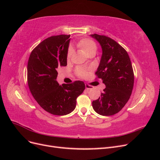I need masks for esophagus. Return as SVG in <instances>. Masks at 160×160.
Returning <instances> with one entry per match:
<instances>
[{"label":"esophagus","instance_id":"34e87169","mask_svg":"<svg viewBox=\"0 0 160 160\" xmlns=\"http://www.w3.org/2000/svg\"><path fill=\"white\" fill-rule=\"evenodd\" d=\"M85 88H86L87 89H93V87H92L91 85H89V84L86 83V84H85Z\"/></svg>","mask_w":160,"mask_h":160}]
</instances>
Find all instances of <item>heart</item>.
<instances>
[{
	"instance_id": "1",
	"label": "heart",
	"mask_w": 160,
	"mask_h": 160,
	"mask_svg": "<svg viewBox=\"0 0 160 160\" xmlns=\"http://www.w3.org/2000/svg\"><path fill=\"white\" fill-rule=\"evenodd\" d=\"M77 45L79 48H80L87 55H89L91 52H95L97 50L96 43L93 40L90 39V38H83V39L80 40L77 42ZM72 50L71 49H69L68 52H67V59H69L71 56L72 55ZM77 72L80 77H85L87 75V71L82 68L77 69Z\"/></svg>"
}]
</instances>
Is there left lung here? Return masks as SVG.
I'll use <instances>...</instances> for the list:
<instances>
[{"label":"left lung","mask_w":160,"mask_h":160,"mask_svg":"<svg viewBox=\"0 0 160 160\" xmlns=\"http://www.w3.org/2000/svg\"><path fill=\"white\" fill-rule=\"evenodd\" d=\"M101 45V60L95 74L105 88L98 99L92 102L96 113L109 116L118 113L128 101L133 88L134 75L127 51L111 38L90 35Z\"/></svg>","instance_id":"obj_1"}]
</instances>
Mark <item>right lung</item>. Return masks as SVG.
Returning a JSON list of instances; mask_svg holds the SVG:
<instances>
[{
  "label": "right lung",
  "mask_w": 160,
  "mask_h": 160,
  "mask_svg": "<svg viewBox=\"0 0 160 160\" xmlns=\"http://www.w3.org/2000/svg\"><path fill=\"white\" fill-rule=\"evenodd\" d=\"M70 35L46 38L31 52L27 65V81L32 97L41 107L52 115H65L76 107L77 97L85 85L76 81L59 85L56 81L58 67L67 65Z\"/></svg>",
  "instance_id": "1"
}]
</instances>
